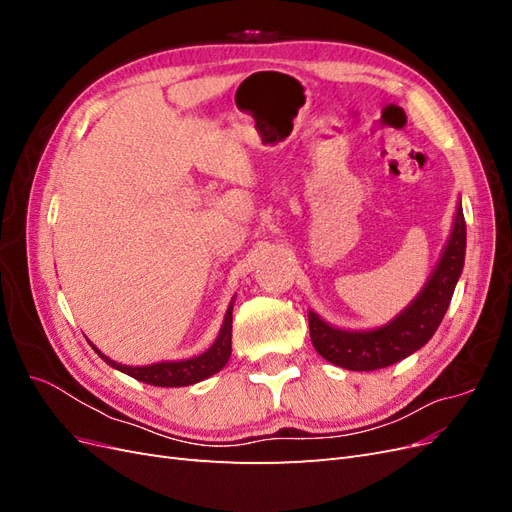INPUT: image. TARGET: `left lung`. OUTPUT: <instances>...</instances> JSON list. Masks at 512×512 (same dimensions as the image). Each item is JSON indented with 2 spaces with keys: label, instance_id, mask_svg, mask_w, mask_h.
<instances>
[{
  "label": "left lung",
  "instance_id": "left-lung-1",
  "mask_svg": "<svg viewBox=\"0 0 512 512\" xmlns=\"http://www.w3.org/2000/svg\"><path fill=\"white\" fill-rule=\"evenodd\" d=\"M466 258V220L461 207L455 215V226L446 250L433 271L431 280L414 303L404 309L391 324L374 331H342L322 322L309 312V337L329 363L352 371H371L389 367L425 346L438 331L453 299L457 280Z\"/></svg>",
  "mask_w": 512,
  "mask_h": 512
}]
</instances>
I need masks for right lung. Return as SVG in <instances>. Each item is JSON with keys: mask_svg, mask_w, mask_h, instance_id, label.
<instances>
[{"mask_svg": "<svg viewBox=\"0 0 512 512\" xmlns=\"http://www.w3.org/2000/svg\"><path fill=\"white\" fill-rule=\"evenodd\" d=\"M94 348L102 359L123 371V374H128L136 380L153 384V386H188V384H196L200 380H205L213 374H218V371L228 363L230 359V350H232V305L228 307L224 324H222V331L215 339V344L203 352L200 356H194V359L188 361H166V363H156V365H145V367H130V365H121L108 359L104 356L96 346Z\"/></svg>", "mask_w": 512, "mask_h": 512, "instance_id": "right-lung-1", "label": "right lung"}]
</instances>
